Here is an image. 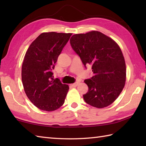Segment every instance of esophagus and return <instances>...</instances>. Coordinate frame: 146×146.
<instances>
[{"label":"esophagus","instance_id":"1","mask_svg":"<svg viewBox=\"0 0 146 146\" xmlns=\"http://www.w3.org/2000/svg\"><path fill=\"white\" fill-rule=\"evenodd\" d=\"M78 85V82H76L75 83H73V84H71V86H72V87H76V86Z\"/></svg>","mask_w":146,"mask_h":146}]
</instances>
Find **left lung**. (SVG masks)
I'll list each match as a JSON object with an SVG mask.
<instances>
[{"mask_svg": "<svg viewBox=\"0 0 146 146\" xmlns=\"http://www.w3.org/2000/svg\"><path fill=\"white\" fill-rule=\"evenodd\" d=\"M71 48L84 66L92 64L94 76L85 80L88 91L86 104L99 108L111 104L124 87L126 66L122 51L112 39L98 31L76 34L70 39Z\"/></svg>", "mask_w": 146, "mask_h": 146, "instance_id": "8db88e82", "label": "left lung"}]
</instances>
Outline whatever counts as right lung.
<instances>
[{
    "label": "right lung",
    "mask_w": 146,
    "mask_h": 146,
    "mask_svg": "<svg viewBox=\"0 0 146 146\" xmlns=\"http://www.w3.org/2000/svg\"><path fill=\"white\" fill-rule=\"evenodd\" d=\"M71 33H44L27 49L22 66V82L27 97L39 109L53 111L63 105L68 85L54 80L55 63Z\"/></svg>",
    "instance_id": "add662e5"
}]
</instances>
